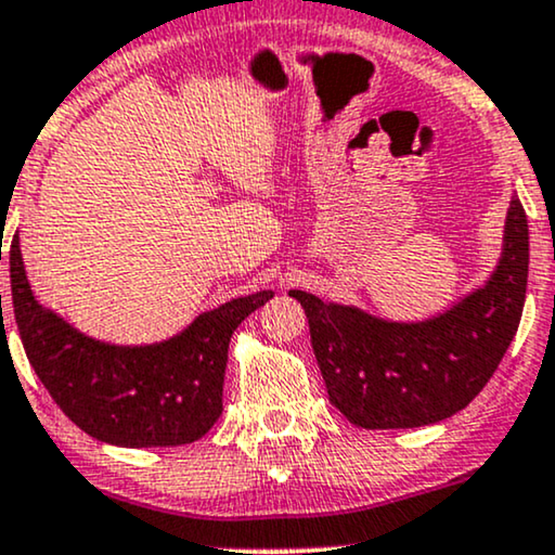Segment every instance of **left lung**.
<instances>
[{"label":"left lung","instance_id":"1","mask_svg":"<svg viewBox=\"0 0 555 555\" xmlns=\"http://www.w3.org/2000/svg\"><path fill=\"white\" fill-rule=\"evenodd\" d=\"M528 286V218L509 201L505 248L482 289L426 322H386L292 289L309 320L330 403L354 426L413 428L467 409L518 332Z\"/></svg>","mask_w":555,"mask_h":555}]
</instances>
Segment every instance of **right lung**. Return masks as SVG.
Returning a JSON list of instances; mask_svg holds the SVG:
<instances>
[{
    "mask_svg": "<svg viewBox=\"0 0 555 555\" xmlns=\"http://www.w3.org/2000/svg\"><path fill=\"white\" fill-rule=\"evenodd\" d=\"M10 279L14 320L37 378L78 428L131 449L192 444L210 431L223 413L231 335L273 297V292L248 294L201 314L165 343L118 347L80 335L37 305L17 233L10 246Z\"/></svg>",
    "mask_w": 555,
    "mask_h": 555,
    "instance_id": "right-lung-1",
    "label": "right lung"
}]
</instances>
